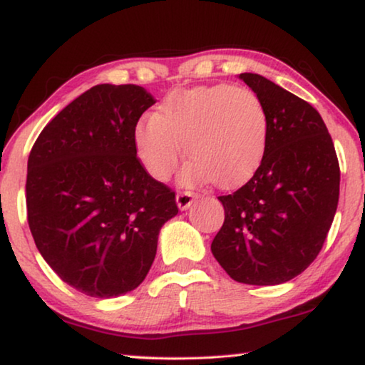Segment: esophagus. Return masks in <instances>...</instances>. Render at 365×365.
<instances>
[{
    "label": "esophagus",
    "mask_w": 365,
    "mask_h": 365,
    "mask_svg": "<svg viewBox=\"0 0 365 365\" xmlns=\"http://www.w3.org/2000/svg\"><path fill=\"white\" fill-rule=\"evenodd\" d=\"M193 197L195 195L191 193V191H180V193L177 195V206L180 211H185V209H188L191 206V202H193Z\"/></svg>",
    "instance_id": "obj_1"
}]
</instances>
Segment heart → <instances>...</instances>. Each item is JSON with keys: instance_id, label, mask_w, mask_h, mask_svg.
Here are the masks:
<instances>
[{"instance_id": "obj_1", "label": "heart", "mask_w": 365, "mask_h": 365, "mask_svg": "<svg viewBox=\"0 0 365 365\" xmlns=\"http://www.w3.org/2000/svg\"><path fill=\"white\" fill-rule=\"evenodd\" d=\"M269 113L255 91L211 85L175 90L133 130V146L145 170L169 180L185 154V185L211 180L219 188L248 182L261 165L269 140Z\"/></svg>"}]
</instances>
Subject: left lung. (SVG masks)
<instances>
[{
	"label": "left lung",
	"mask_w": 365,
	"mask_h": 365,
	"mask_svg": "<svg viewBox=\"0 0 365 365\" xmlns=\"http://www.w3.org/2000/svg\"><path fill=\"white\" fill-rule=\"evenodd\" d=\"M240 78L269 113L267 150L248 183L219 196L225 220L211 251L233 280L280 285L322 250L338 206V158L311 104L259 73Z\"/></svg>",
	"instance_id": "obj_1"
}]
</instances>
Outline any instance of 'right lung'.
<instances>
[{
  "instance_id": "right-lung-1",
  "label": "right lung",
  "mask_w": 365,
  "mask_h": 365,
  "mask_svg": "<svg viewBox=\"0 0 365 365\" xmlns=\"http://www.w3.org/2000/svg\"><path fill=\"white\" fill-rule=\"evenodd\" d=\"M156 100L138 85H96L43 128L27 163V219L59 279L93 298L145 280L175 193L148 174L133 130Z\"/></svg>"
}]
</instances>
